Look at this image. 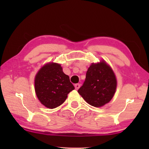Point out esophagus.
<instances>
[{
  "instance_id": "1",
  "label": "esophagus",
  "mask_w": 149,
  "mask_h": 149,
  "mask_svg": "<svg viewBox=\"0 0 149 149\" xmlns=\"http://www.w3.org/2000/svg\"><path fill=\"white\" fill-rule=\"evenodd\" d=\"M74 86H75V89H76V90H78L79 89V88H80V86H81V84H75V85H74Z\"/></svg>"
}]
</instances>
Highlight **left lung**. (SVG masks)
<instances>
[{"label": "left lung", "instance_id": "obj_1", "mask_svg": "<svg viewBox=\"0 0 149 149\" xmlns=\"http://www.w3.org/2000/svg\"><path fill=\"white\" fill-rule=\"evenodd\" d=\"M116 88L115 74L104 61L92 63L78 93L91 106L101 107L111 100Z\"/></svg>", "mask_w": 149, "mask_h": 149}]
</instances>
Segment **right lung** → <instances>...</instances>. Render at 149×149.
<instances>
[{"label": "right lung", "mask_w": 149, "mask_h": 149, "mask_svg": "<svg viewBox=\"0 0 149 149\" xmlns=\"http://www.w3.org/2000/svg\"><path fill=\"white\" fill-rule=\"evenodd\" d=\"M34 86L38 99L50 109L62 104L68 94L74 90L69 76L64 74L61 65L54 63L43 66L38 72Z\"/></svg>", "instance_id": "add662e5"}]
</instances>
